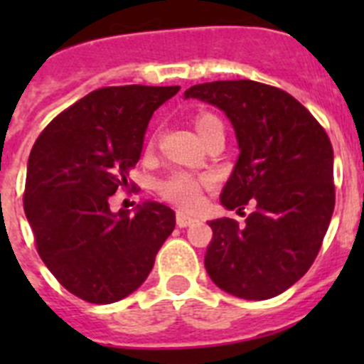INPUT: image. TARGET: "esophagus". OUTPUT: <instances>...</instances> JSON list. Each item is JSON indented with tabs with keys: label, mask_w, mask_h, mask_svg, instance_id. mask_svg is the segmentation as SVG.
Returning <instances> with one entry per match:
<instances>
[{
	"label": "esophagus",
	"mask_w": 364,
	"mask_h": 364,
	"mask_svg": "<svg viewBox=\"0 0 364 364\" xmlns=\"http://www.w3.org/2000/svg\"><path fill=\"white\" fill-rule=\"evenodd\" d=\"M193 222H195V218L188 217V215H184V213H176V226L178 228H188V226H191Z\"/></svg>",
	"instance_id": "1"
}]
</instances>
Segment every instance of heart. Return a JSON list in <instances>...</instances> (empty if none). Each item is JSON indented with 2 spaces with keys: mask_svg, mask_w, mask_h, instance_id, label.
Returning <instances> with one entry per match:
<instances>
[{
  "mask_svg": "<svg viewBox=\"0 0 364 364\" xmlns=\"http://www.w3.org/2000/svg\"><path fill=\"white\" fill-rule=\"evenodd\" d=\"M217 125H222V122L215 117L213 112H198L197 117H195V129L198 131L202 140ZM210 186V176H198L188 171H173L171 175L159 180L156 189H159L160 197L164 200L171 202V204L178 205V208L186 211H193L202 204V193Z\"/></svg>",
  "mask_w": 364,
  "mask_h": 364,
  "instance_id": "heart-1",
  "label": "heart"
}]
</instances>
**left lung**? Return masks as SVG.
<instances>
[{"label":"left lung","mask_w":364,"mask_h":364,"mask_svg":"<svg viewBox=\"0 0 364 364\" xmlns=\"http://www.w3.org/2000/svg\"><path fill=\"white\" fill-rule=\"evenodd\" d=\"M186 98L217 105L240 154L222 189L228 210L255 205L244 224L222 217L204 266L228 294L262 301L282 294L314 264L336 205L333 149L323 125L279 87L226 80L189 87Z\"/></svg>","instance_id":"obj_1"}]
</instances>
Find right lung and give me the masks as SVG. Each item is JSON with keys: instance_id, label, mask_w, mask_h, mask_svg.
Returning a JSON list of instances; mask_svg holds the SVG:
<instances>
[{"instance_id": "add662e5", "label": "right lung", "mask_w": 364, "mask_h": 364, "mask_svg": "<svg viewBox=\"0 0 364 364\" xmlns=\"http://www.w3.org/2000/svg\"><path fill=\"white\" fill-rule=\"evenodd\" d=\"M178 85L102 87L50 122L32 147L23 210L38 255L58 282L92 304L133 294L175 230V211L159 202L134 217L109 210L140 160L153 112Z\"/></svg>"}]
</instances>
